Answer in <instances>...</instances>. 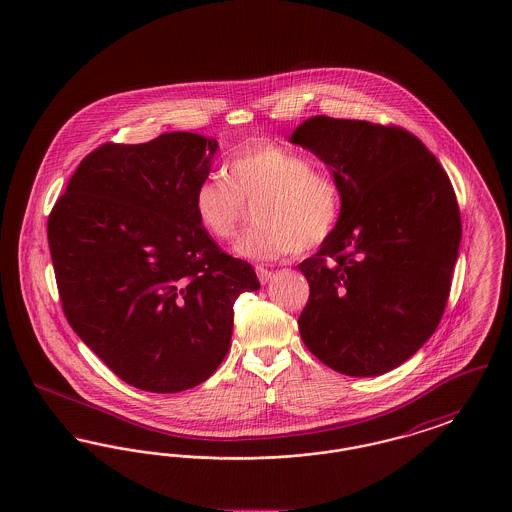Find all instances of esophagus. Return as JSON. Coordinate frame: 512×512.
Here are the masks:
<instances>
[{"instance_id": "esophagus-1", "label": "esophagus", "mask_w": 512, "mask_h": 512, "mask_svg": "<svg viewBox=\"0 0 512 512\" xmlns=\"http://www.w3.org/2000/svg\"><path fill=\"white\" fill-rule=\"evenodd\" d=\"M255 270H257V276H259V282H261V284H267L268 280L272 278V270H268V268L263 267V265H257Z\"/></svg>"}]
</instances>
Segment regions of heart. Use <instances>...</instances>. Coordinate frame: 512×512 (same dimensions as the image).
Returning <instances> with one entry per match:
<instances>
[{
    "mask_svg": "<svg viewBox=\"0 0 512 512\" xmlns=\"http://www.w3.org/2000/svg\"><path fill=\"white\" fill-rule=\"evenodd\" d=\"M253 207V224L236 251L249 259L272 261L297 249H315L336 232L343 213L338 178L313 169L309 157L290 147L255 142L226 163V180L207 176L194 190V215L215 240H232Z\"/></svg>",
    "mask_w": 512,
    "mask_h": 512,
    "instance_id": "heart-1",
    "label": "heart"
}]
</instances>
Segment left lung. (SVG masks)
<instances>
[{
  "label": "left lung",
  "mask_w": 512,
  "mask_h": 512,
  "mask_svg": "<svg viewBox=\"0 0 512 512\" xmlns=\"http://www.w3.org/2000/svg\"><path fill=\"white\" fill-rule=\"evenodd\" d=\"M292 142L317 153L343 190L336 232L297 265L309 282L301 340L345 376L390 372L436 332L449 299L463 234L451 180L393 124L318 115Z\"/></svg>",
  "instance_id": "left-lung-1"
}]
</instances>
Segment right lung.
I'll use <instances>...</instances> for the list:
<instances>
[{
    "instance_id": "1",
    "label": "right lung",
    "mask_w": 512,
    "mask_h": 512,
    "mask_svg": "<svg viewBox=\"0 0 512 512\" xmlns=\"http://www.w3.org/2000/svg\"><path fill=\"white\" fill-rule=\"evenodd\" d=\"M217 140L167 132L101 144L76 167L48 219L71 328L122 382L178 393L205 382L230 349L234 303L261 288L194 215Z\"/></svg>"
}]
</instances>
